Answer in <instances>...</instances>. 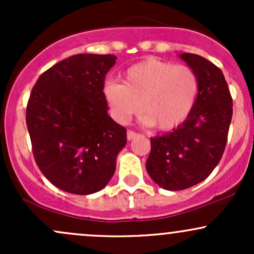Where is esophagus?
<instances>
[{
    "label": "esophagus",
    "mask_w": 254,
    "mask_h": 254,
    "mask_svg": "<svg viewBox=\"0 0 254 254\" xmlns=\"http://www.w3.org/2000/svg\"><path fill=\"white\" fill-rule=\"evenodd\" d=\"M136 136H137V132H135V131H132V130H127V139H129V141H131V139L135 138Z\"/></svg>",
    "instance_id": "1"
}]
</instances>
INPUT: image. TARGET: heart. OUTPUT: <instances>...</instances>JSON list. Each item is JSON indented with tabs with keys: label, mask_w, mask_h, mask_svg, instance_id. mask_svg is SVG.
<instances>
[{
	"label": "heart",
	"mask_w": 254,
	"mask_h": 254,
	"mask_svg": "<svg viewBox=\"0 0 254 254\" xmlns=\"http://www.w3.org/2000/svg\"><path fill=\"white\" fill-rule=\"evenodd\" d=\"M103 92L118 123H127L142 105L145 125L170 131L191 115L198 97V78L189 66L150 57L130 66L123 83L107 82Z\"/></svg>",
	"instance_id": "b5f03b06"
}]
</instances>
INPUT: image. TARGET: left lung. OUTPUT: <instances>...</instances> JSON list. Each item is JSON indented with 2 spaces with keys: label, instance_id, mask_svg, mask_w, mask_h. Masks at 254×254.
<instances>
[{
  "label": "left lung",
  "instance_id": "8db88e82",
  "mask_svg": "<svg viewBox=\"0 0 254 254\" xmlns=\"http://www.w3.org/2000/svg\"><path fill=\"white\" fill-rule=\"evenodd\" d=\"M198 78L191 115L171 132L150 138L148 174L165 190H185L206 179L220 162L233 116V100L223 72L206 58L179 55Z\"/></svg>",
  "mask_w": 254,
  "mask_h": 254
}]
</instances>
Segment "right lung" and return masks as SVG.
Here are the masks:
<instances>
[{
	"instance_id": "right-lung-1",
	"label": "right lung",
	"mask_w": 254,
	"mask_h": 254,
	"mask_svg": "<svg viewBox=\"0 0 254 254\" xmlns=\"http://www.w3.org/2000/svg\"><path fill=\"white\" fill-rule=\"evenodd\" d=\"M113 55L80 54L44 71L26 109L32 151L46 179L61 190L90 194L107 185L127 144V129L107 115L105 75Z\"/></svg>"
}]
</instances>
